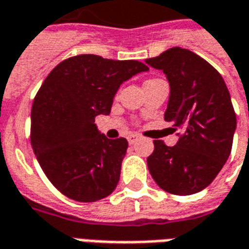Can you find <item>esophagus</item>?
Masks as SVG:
<instances>
[{
    "label": "esophagus",
    "mask_w": 249,
    "mask_h": 249,
    "mask_svg": "<svg viewBox=\"0 0 249 249\" xmlns=\"http://www.w3.org/2000/svg\"><path fill=\"white\" fill-rule=\"evenodd\" d=\"M137 140H139V136H137V134H129V136H128V142H129L130 145H133Z\"/></svg>",
    "instance_id": "1"
}]
</instances>
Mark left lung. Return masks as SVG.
<instances>
[{
  "instance_id": "left-lung-1",
  "label": "left lung",
  "mask_w": 249,
  "mask_h": 249,
  "mask_svg": "<svg viewBox=\"0 0 249 249\" xmlns=\"http://www.w3.org/2000/svg\"><path fill=\"white\" fill-rule=\"evenodd\" d=\"M170 83L165 121L183 132L174 146L154 140L148 157L153 179L162 190L191 195L206 189L232 149L236 115L222 75L193 51L173 47L145 60Z\"/></svg>"
}]
</instances>
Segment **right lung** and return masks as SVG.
I'll return each instance as SVG.
<instances>
[{
    "label": "right lung",
    "instance_id": "add662e5",
    "mask_svg": "<svg viewBox=\"0 0 249 249\" xmlns=\"http://www.w3.org/2000/svg\"><path fill=\"white\" fill-rule=\"evenodd\" d=\"M148 70L139 60L84 54L64 59L42 83L31 108V146L67 198L95 202L116 189L128 141L99 133L95 117L109 115L121 83Z\"/></svg>",
    "mask_w": 249,
    "mask_h": 249
}]
</instances>
